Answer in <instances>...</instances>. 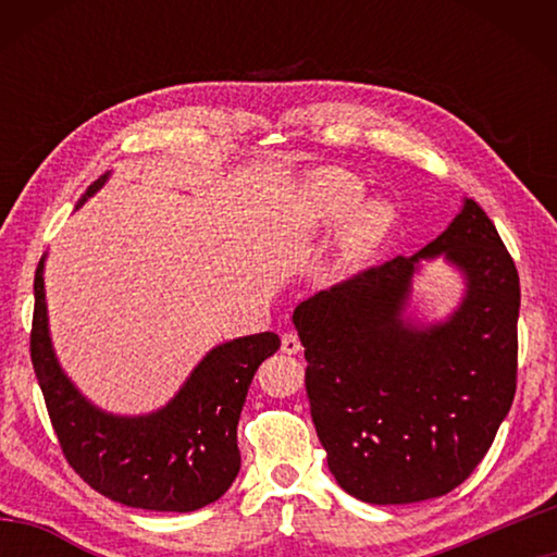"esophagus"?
Masks as SVG:
<instances>
[{
	"mask_svg": "<svg viewBox=\"0 0 557 557\" xmlns=\"http://www.w3.org/2000/svg\"><path fill=\"white\" fill-rule=\"evenodd\" d=\"M282 351L289 354V356H295V354L301 351V342H299V336L295 332L282 334Z\"/></svg>",
	"mask_w": 557,
	"mask_h": 557,
	"instance_id": "esophagus-1",
	"label": "esophagus"
}]
</instances>
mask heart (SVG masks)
Returning <instances> with one entry per match:
<instances>
[{"label": "heart", "mask_w": 557, "mask_h": 557, "mask_svg": "<svg viewBox=\"0 0 557 557\" xmlns=\"http://www.w3.org/2000/svg\"><path fill=\"white\" fill-rule=\"evenodd\" d=\"M361 196L363 184L346 169L334 166L319 169L301 186V206L309 219L322 228H332L342 223L348 212L352 213L351 216L347 214L349 219L344 223L342 240H338L336 268L342 272H354L361 265L393 223L391 206L383 201H369L354 211Z\"/></svg>", "instance_id": "heart-1"}]
</instances>
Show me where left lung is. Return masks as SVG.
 Segmentation results:
<instances>
[{
  "label": "left lung",
  "instance_id": "8db88e82",
  "mask_svg": "<svg viewBox=\"0 0 557 557\" xmlns=\"http://www.w3.org/2000/svg\"><path fill=\"white\" fill-rule=\"evenodd\" d=\"M466 272L445 325L401 322L420 257ZM521 285L496 225L474 199L418 256L317 292L295 309L305 385L338 486L366 504L445 496L476 469L511 410Z\"/></svg>",
  "mask_w": 557,
  "mask_h": 557
}]
</instances>
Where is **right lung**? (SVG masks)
<instances>
[{"instance_id":"right-lung-1","label":"right lung","mask_w":557,"mask_h":557,"mask_svg":"<svg viewBox=\"0 0 557 557\" xmlns=\"http://www.w3.org/2000/svg\"><path fill=\"white\" fill-rule=\"evenodd\" d=\"M88 186L78 206L106 184ZM272 332L215 346L166 408L117 418L83 398L55 361L44 297V258L34 275L32 363L61 451L83 482L122 506L196 511L221 498L240 471L238 420L258 366L275 354Z\"/></svg>"}]
</instances>
